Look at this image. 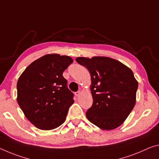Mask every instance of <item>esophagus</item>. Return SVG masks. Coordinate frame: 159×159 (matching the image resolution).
<instances>
[{
    "label": "esophagus",
    "mask_w": 159,
    "mask_h": 159,
    "mask_svg": "<svg viewBox=\"0 0 159 159\" xmlns=\"http://www.w3.org/2000/svg\"><path fill=\"white\" fill-rule=\"evenodd\" d=\"M80 91H78V92H76V93H75V96H76V97H79V95H80Z\"/></svg>",
    "instance_id": "obj_1"
}]
</instances>
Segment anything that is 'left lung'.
<instances>
[{
  "label": "left lung",
  "instance_id": "obj_1",
  "mask_svg": "<svg viewBox=\"0 0 159 159\" xmlns=\"http://www.w3.org/2000/svg\"><path fill=\"white\" fill-rule=\"evenodd\" d=\"M91 77L93 105L87 119L102 130L116 129L125 122L136 104L138 82L132 70L106 57H77Z\"/></svg>",
  "mask_w": 159,
  "mask_h": 159
}]
</instances>
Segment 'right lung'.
<instances>
[{
	"label": "right lung",
	"mask_w": 159,
	"mask_h": 159,
	"mask_svg": "<svg viewBox=\"0 0 159 159\" xmlns=\"http://www.w3.org/2000/svg\"><path fill=\"white\" fill-rule=\"evenodd\" d=\"M73 61L69 56L46 54L30 64L19 77L17 103L38 129H54L66 120L74 100L63 72Z\"/></svg>",
	"instance_id": "right-lung-1"
}]
</instances>
